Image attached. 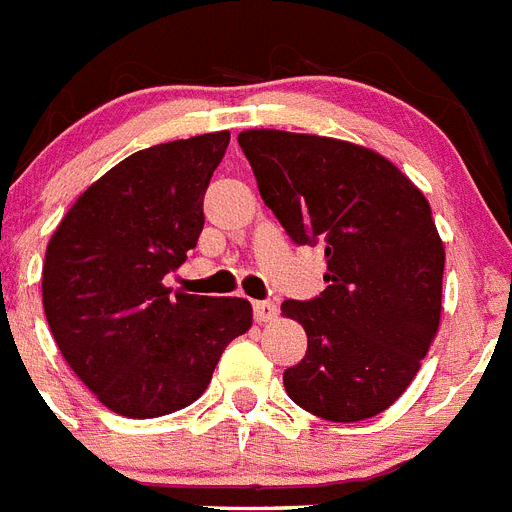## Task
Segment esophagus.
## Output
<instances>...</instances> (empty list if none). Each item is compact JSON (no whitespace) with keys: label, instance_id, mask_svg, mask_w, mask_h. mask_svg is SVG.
I'll return each mask as SVG.
<instances>
[{"label":"esophagus","instance_id":"esophagus-1","mask_svg":"<svg viewBox=\"0 0 512 512\" xmlns=\"http://www.w3.org/2000/svg\"><path fill=\"white\" fill-rule=\"evenodd\" d=\"M252 314H255L257 322H270V319H275V314H278V306H275L273 301H255V304H252Z\"/></svg>","mask_w":512,"mask_h":512}]
</instances>
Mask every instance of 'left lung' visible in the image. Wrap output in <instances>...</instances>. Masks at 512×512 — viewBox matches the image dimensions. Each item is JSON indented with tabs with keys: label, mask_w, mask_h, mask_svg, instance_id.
I'll list each match as a JSON object with an SVG mask.
<instances>
[{
	"label": "left lung",
	"mask_w": 512,
	"mask_h": 512,
	"mask_svg": "<svg viewBox=\"0 0 512 512\" xmlns=\"http://www.w3.org/2000/svg\"><path fill=\"white\" fill-rule=\"evenodd\" d=\"M239 146L291 242L327 257V288L281 304L306 330V355L283 373L288 397L332 422L379 415L412 384L441 322L446 252L425 195L348 141L260 128Z\"/></svg>",
	"instance_id": "left-lung-1"
}]
</instances>
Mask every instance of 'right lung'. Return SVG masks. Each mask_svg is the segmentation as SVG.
<instances>
[{"mask_svg":"<svg viewBox=\"0 0 512 512\" xmlns=\"http://www.w3.org/2000/svg\"><path fill=\"white\" fill-rule=\"evenodd\" d=\"M229 131L149 146L84 190L43 262L48 327L74 373L108 410L159 417L211 384L252 324L244 299L164 288L203 231V195Z\"/></svg>","mask_w":512,"mask_h":512,"instance_id":"right-lung-1","label":"right lung"}]
</instances>
